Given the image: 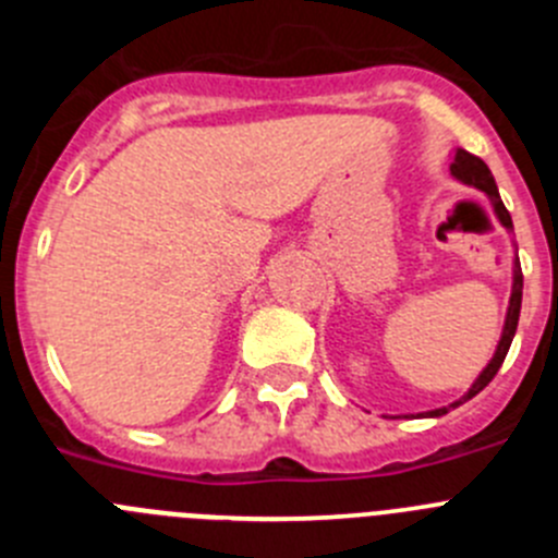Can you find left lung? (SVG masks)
<instances>
[{
    "instance_id": "8db88e82",
    "label": "left lung",
    "mask_w": 558,
    "mask_h": 558,
    "mask_svg": "<svg viewBox=\"0 0 558 558\" xmlns=\"http://www.w3.org/2000/svg\"><path fill=\"white\" fill-rule=\"evenodd\" d=\"M452 175H456L458 181H463V184H472L477 186V190H483L486 195H489L492 206H495L497 218H500V223L506 226V229H514V223H511V215L509 209L502 206L500 201V192H497V184L495 179H492V170L486 165H483V159H477V156H472V153H466L463 147H458L456 156H452V165H450ZM520 304H522V268H520V259H514V284H511V302H509V313H506V327H502V338L500 343H497V352L495 357L489 360V366L483 368L481 377L472 383V388L466 393H463V399H458V402H452L450 408H458L461 402H466V399H472L475 393H481L483 388L489 386L492 379H495V374L500 372L502 360H506V354H509V347L511 340H514V332H517V322H520ZM450 408H438V411H430V416H445Z\"/></svg>"
}]
</instances>
